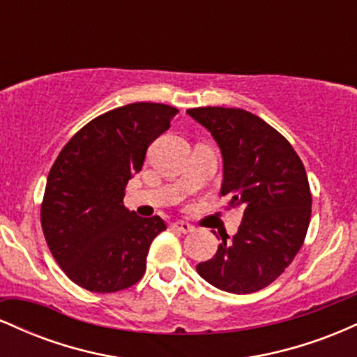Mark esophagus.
I'll list each match as a JSON object with an SVG mask.
<instances>
[{
  "label": "esophagus",
  "mask_w": 357,
  "mask_h": 357,
  "mask_svg": "<svg viewBox=\"0 0 357 357\" xmlns=\"http://www.w3.org/2000/svg\"><path fill=\"white\" fill-rule=\"evenodd\" d=\"M171 227H173V230L179 231V233H191L192 230H195V227L190 223H186V221H174Z\"/></svg>",
  "instance_id": "34e87169"
}]
</instances>
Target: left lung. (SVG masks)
<instances>
[{"label":"left lung","mask_w":357,"mask_h":357,"mask_svg":"<svg viewBox=\"0 0 357 357\" xmlns=\"http://www.w3.org/2000/svg\"><path fill=\"white\" fill-rule=\"evenodd\" d=\"M188 114L206 127L223 155L221 195L243 210L230 243L198 264V273L216 289L252 294L277 280L304 243L312 213L309 179L290 142L243 109L198 107Z\"/></svg>","instance_id":"1"}]
</instances>
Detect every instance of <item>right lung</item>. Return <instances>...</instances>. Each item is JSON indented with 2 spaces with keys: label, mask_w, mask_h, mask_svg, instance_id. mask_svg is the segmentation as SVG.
<instances>
[{
  "label": "right lung",
  "mask_w": 357,
  "mask_h": 357,
  "mask_svg": "<svg viewBox=\"0 0 357 357\" xmlns=\"http://www.w3.org/2000/svg\"><path fill=\"white\" fill-rule=\"evenodd\" d=\"M176 112L153 102L109 110L82 127L53 162L42 230L56 264L82 289L119 292L144 275L147 252L166 223L141 218L122 199L147 147L169 129Z\"/></svg>",
  "instance_id": "obj_1"
}]
</instances>
